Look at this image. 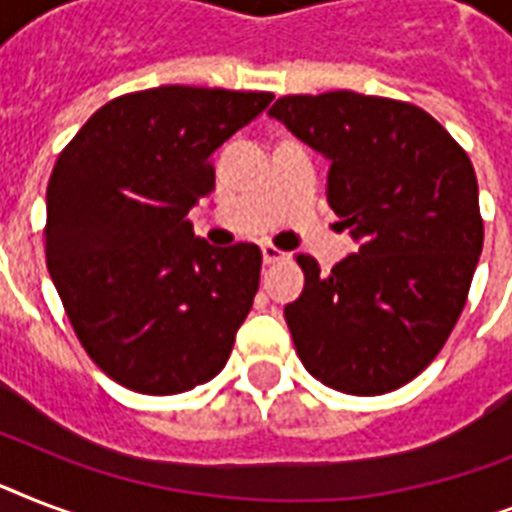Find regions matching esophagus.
I'll return each instance as SVG.
<instances>
[{"label":"esophagus","instance_id":"esophagus-1","mask_svg":"<svg viewBox=\"0 0 512 512\" xmlns=\"http://www.w3.org/2000/svg\"><path fill=\"white\" fill-rule=\"evenodd\" d=\"M287 257V252H281L279 247H273V244H263V263L271 265V263H281Z\"/></svg>","mask_w":512,"mask_h":512}]
</instances>
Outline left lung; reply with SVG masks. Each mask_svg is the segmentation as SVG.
I'll return each instance as SVG.
<instances>
[{
  "label": "left lung",
  "mask_w": 512,
  "mask_h": 512,
  "mask_svg": "<svg viewBox=\"0 0 512 512\" xmlns=\"http://www.w3.org/2000/svg\"><path fill=\"white\" fill-rule=\"evenodd\" d=\"M268 114L332 162L329 207L358 241L329 273L297 255L305 287L284 308L297 356L342 393L401 388L438 356L468 300L484 247L473 164L404 100L287 95Z\"/></svg>",
  "instance_id": "8db88e82"
}]
</instances>
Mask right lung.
Masks as SVG:
<instances>
[{
  "label": "right lung",
  "mask_w": 512,
  "mask_h": 512,
  "mask_svg": "<svg viewBox=\"0 0 512 512\" xmlns=\"http://www.w3.org/2000/svg\"><path fill=\"white\" fill-rule=\"evenodd\" d=\"M271 92L167 84L114 98L60 151L44 252L68 321L119 385L172 396L212 380L260 287L255 244L209 247L188 209L212 154Z\"/></svg>",
  "instance_id": "right-lung-1"
}]
</instances>
